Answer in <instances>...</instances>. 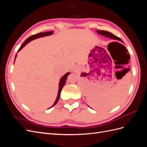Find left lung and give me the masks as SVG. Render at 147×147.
I'll use <instances>...</instances> for the list:
<instances>
[{"mask_svg":"<svg viewBox=\"0 0 147 147\" xmlns=\"http://www.w3.org/2000/svg\"><path fill=\"white\" fill-rule=\"evenodd\" d=\"M97 32L99 33L102 35H104V36L105 37H109V38H113V39H115V40H119V41H121L123 42V40H122L118 37L117 36H115V35H113V34L110 33L109 32H107V31H105V30H97ZM115 43H118V42H115Z\"/></svg>","mask_w":147,"mask_h":147,"instance_id":"obj_1","label":"left lung"}]
</instances>
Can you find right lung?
<instances>
[{"label":"right lung","mask_w":147,"mask_h":147,"mask_svg":"<svg viewBox=\"0 0 147 147\" xmlns=\"http://www.w3.org/2000/svg\"><path fill=\"white\" fill-rule=\"evenodd\" d=\"M53 34V31H49V32H40V33H38L37 34H34V35H31V36H30L29 38H28L24 42V43L22 44L21 46L20 47V48H19V50H18V52L19 51H20L22 48H23L26 44H28L29 42H30L31 40H34L35 38H40V37H44L45 36V35H51ZM16 57V55L15 56V58ZM70 72H68L66 74H65L64 76L62 77L60 80V82H59V91H58V94H57V98L54 104H53L52 105V107H53L54 105H55L57 102H58L59 100V97H60V94H61V90L62 89H63V86H64V84L66 82V80H67V78L68 75L70 74Z\"/></svg>","instance_id":"right-lung-1"}]
</instances>
